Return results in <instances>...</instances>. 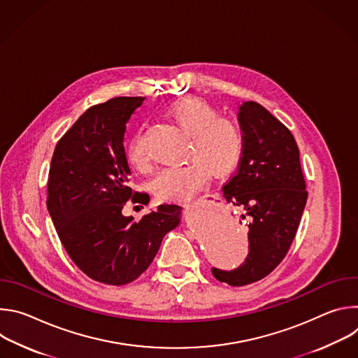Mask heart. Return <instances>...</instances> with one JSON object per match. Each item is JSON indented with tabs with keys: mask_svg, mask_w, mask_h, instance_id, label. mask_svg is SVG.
<instances>
[{
	"mask_svg": "<svg viewBox=\"0 0 358 358\" xmlns=\"http://www.w3.org/2000/svg\"><path fill=\"white\" fill-rule=\"evenodd\" d=\"M170 119L189 134L185 164L167 166L151 180L152 192L160 199H185L199 191L211 173L225 177L234 171L243 151V136L232 120L218 117L217 110L199 99H184L169 110ZM129 163L140 171L150 167L141 133L127 148Z\"/></svg>",
	"mask_w": 358,
	"mask_h": 358,
	"instance_id": "b5f03b06",
	"label": "heart"
}]
</instances>
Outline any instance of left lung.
<instances>
[{"mask_svg": "<svg viewBox=\"0 0 358 358\" xmlns=\"http://www.w3.org/2000/svg\"><path fill=\"white\" fill-rule=\"evenodd\" d=\"M238 120L243 151L235 176L222 187L248 220L249 252L234 271L213 268L220 282L243 286L268 276L286 257L308 201L299 147L290 130L257 101H245Z\"/></svg>", "mask_w": 358, "mask_h": 358, "instance_id": "obj_1", "label": "left lung"}]
</instances>
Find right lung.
I'll use <instances>...</instances> for the list:
<instances>
[{
  "mask_svg": "<svg viewBox=\"0 0 358 358\" xmlns=\"http://www.w3.org/2000/svg\"><path fill=\"white\" fill-rule=\"evenodd\" d=\"M143 100L115 97L89 108L58 141L48 177L46 207L65 250L85 275L112 286L136 280L181 221V207L169 203L138 221L122 213L129 199L148 203L129 187L123 145Z\"/></svg>",
  "mask_w": 358,
  "mask_h": 358,
  "instance_id": "1",
  "label": "right lung"
}]
</instances>
